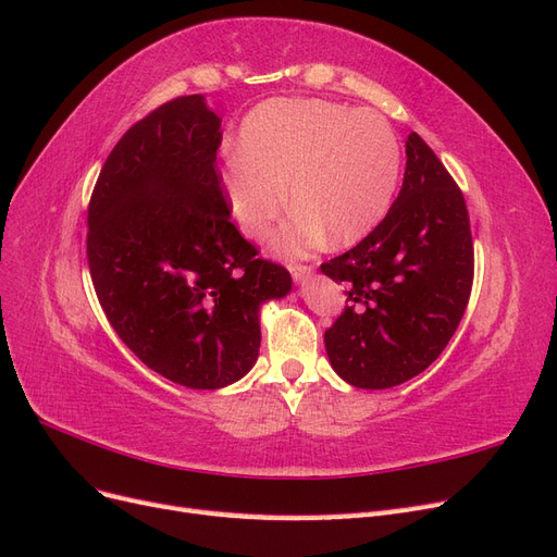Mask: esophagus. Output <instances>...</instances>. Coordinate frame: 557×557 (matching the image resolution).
Segmentation results:
<instances>
[{"label":"esophagus","mask_w":557,"mask_h":557,"mask_svg":"<svg viewBox=\"0 0 557 557\" xmlns=\"http://www.w3.org/2000/svg\"><path fill=\"white\" fill-rule=\"evenodd\" d=\"M290 272H293L295 283H305L313 274V264H293Z\"/></svg>","instance_id":"1"}]
</instances>
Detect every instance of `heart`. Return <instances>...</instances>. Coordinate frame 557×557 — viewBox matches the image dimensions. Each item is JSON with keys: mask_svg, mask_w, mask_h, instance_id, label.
I'll list each match as a JSON object with an SVG mask.
<instances>
[{"mask_svg": "<svg viewBox=\"0 0 557 557\" xmlns=\"http://www.w3.org/2000/svg\"><path fill=\"white\" fill-rule=\"evenodd\" d=\"M399 172V141L383 115L320 99H272L246 115L237 158L221 181L234 221L252 239L288 207V184L295 213L274 248L305 258L325 237L352 246L374 232L391 211Z\"/></svg>", "mask_w": 557, "mask_h": 557, "instance_id": "b5f03b06", "label": "heart"}]
</instances>
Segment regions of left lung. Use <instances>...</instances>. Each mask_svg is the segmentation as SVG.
<instances>
[{
  "mask_svg": "<svg viewBox=\"0 0 557 557\" xmlns=\"http://www.w3.org/2000/svg\"><path fill=\"white\" fill-rule=\"evenodd\" d=\"M320 269L346 283V309L325 332L330 364L346 383L385 391L442 356L467 309L474 242L458 183L416 132L381 225Z\"/></svg>",
  "mask_w": 557,
  "mask_h": 557,
  "instance_id": "1",
  "label": "left lung"
}]
</instances>
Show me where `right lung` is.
<instances>
[{
  "label": "right lung",
  "instance_id": "obj_1",
  "mask_svg": "<svg viewBox=\"0 0 557 557\" xmlns=\"http://www.w3.org/2000/svg\"><path fill=\"white\" fill-rule=\"evenodd\" d=\"M221 117L201 95L134 123L88 207V264L111 327L146 367L195 391L250 372L260 307L293 288L230 223L215 150Z\"/></svg>",
  "mask_w": 557,
  "mask_h": 557
}]
</instances>
